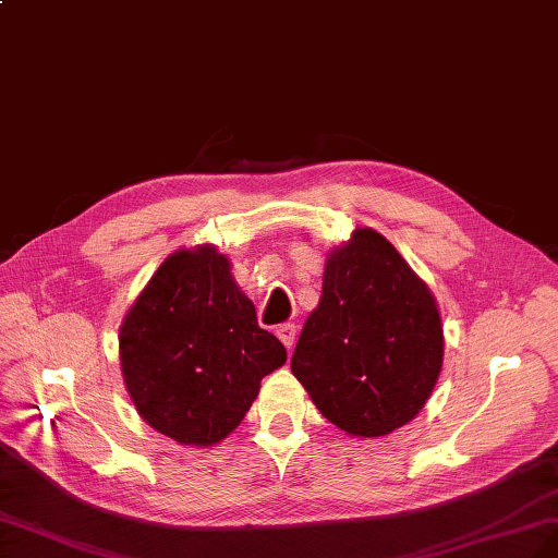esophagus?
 I'll use <instances>...</instances> for the list:
<instances>
[{
    "label": "esophagus",
    "mask_w": 558,
    "mask_h": 558,
    "mask_svg": "<svg viewBox=\"0 0 558 558\" xmlns=\"http://www.w3.org/2000/svg\"><path fill=\"white\" fill-rule=\"evenodd\" d=\"M275 335L279 337V341L286 345L288 351H291V345L295 343V325L293 323H283L275 330Z\"/></svg>",
    "instance_id": "obj_1"
}]
</instances>
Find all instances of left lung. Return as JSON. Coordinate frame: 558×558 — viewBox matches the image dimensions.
<instances>
[{"instance_id":"left-lung-1","label":"left lung","mask_w":558,"mask_h":558,"mask_svg":"<svg viewBox=\"0 0 558 558\" xmlns=\"http://www.w3.org/2000/svg\"><path fill=\"white\" fill-rule=\"evenodd\" d=\"M444 364L438 304L397 248L372 228L325 260L323 293L291 369L341 432L386 436L425 407Z\"/></svg>"}]
</instances>
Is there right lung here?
I'll use <instances>...</instances> for the list:
<instances>
[{
  "mask_svg": "<svg viewBox=\"0 0 558 558\" xmlns=\"http://www.w3.org/2000/svg\"><path fill=\"white\" fill-rule=\"evenodd\" d=\"M120 362L133 407L182 446H215L286 362L256 306L213 244L168 256L120 328Z\"/></svg>",
  "mask_w": 558,
  "mask_h": 558,
  "instance_id": "right-lung-1",
  "label": "right lung"
}]
</instances>
